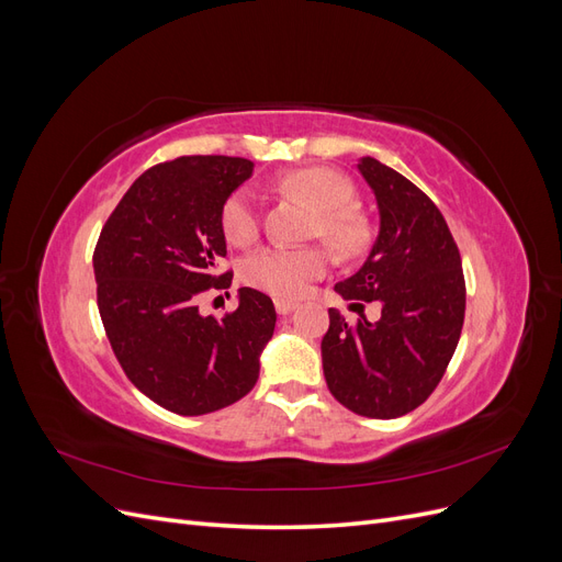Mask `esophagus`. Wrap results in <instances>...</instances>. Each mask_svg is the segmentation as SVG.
Here are the masks:
<instances>
[{
  "label": "esophagus",
  "instance_id": "34e87169",
  "mask_svg": "<svg viewBox=\"0 0 562 562\" xmlns=\"http://www.w3.org/2000/svg\"><path fill=\"white\" fill-rule=\"evenodd\" d=\"M274 304H277V312H279V314H283V316H285V314H291V312L297 307V302H295V300H285V297H277V302H274Z\"/></svg>",
  "mask_w": 562,
  "mask_h": 562
}]
</instances>
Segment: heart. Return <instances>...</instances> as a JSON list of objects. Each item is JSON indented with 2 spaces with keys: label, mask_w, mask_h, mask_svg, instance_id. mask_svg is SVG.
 I'll use <instances>...</instances> for the list:
<instances>
[{
  "label": "heart",
  "mask_w": 562,
  "mask_h": 562,
  "mask_svg": "<svg viewBox=\"0 0 562 562\" xmlns=\"http://www.w3.org/2000/svg\"><path fill=\"white\" fill-rule=\"evenodd\" d=\"M281 190L291 192L316 209L310 236L323 239L342 258H356L368 246V225L349 203L353 201V184L333 168H295L281 178ZM220 225L234 246H248L260 234V213L255 196L246 187L227 196L220 211ZM330 252L314 244L302 248L267 246L250 252L241 265L246 283L279 297H300L310 283L326 274Z\"/></svg>",
  "instance_id": "obj_1"
}]
</instances>
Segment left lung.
<instances>
[{"mask_svg":"<svg viewBox=\"0 0 562 562\" xmlns=\"http://www.w3.org/2000/svg\"><path fill=\"white\" fill-rule=\"evenodd\" d=\"M359 171L375 192L380 234L363 267L335 291L353 302V312L380 302L382 316L347 323L328 310L323 375L351 413L394 419L419 407L443 380L464 326L467 283L436 203L378 159L363 157Z\"/></svg>","mask_w":562,"mask_h":562,"instance_id":"1","label":"left lung"}]
</instances>
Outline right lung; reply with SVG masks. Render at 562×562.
I'll use <instances>...</instances> for the list:
<instances>
[{"mask_svg": "<svg viewBox=\"0 0 562 562\" xmlns=\"http://www.w3.org/2000/svg\"><path fill=\"white\" fill-rule=\"evenodd\" d=\"M252 173L241 157H178L147 168L103 225L93 250L98 312L135 389L176 415L215 413L258 382L277 310L241 288L239 307L201 316L199 300L223 293L232 271L220 211Z\"/></svg>", "mask_w": 562, "mask_h": 562, "instance_id": "right-lung-1", "label": "right lung"}]
</instances>
